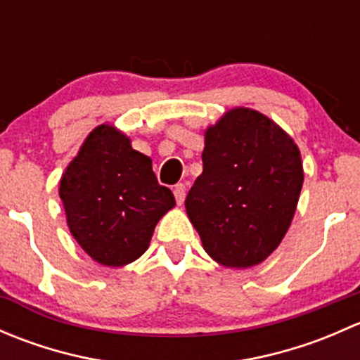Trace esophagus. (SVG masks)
<instances>
[{"label": "esophagus", "instance_id": "obj_1", "mask_svg": "<svg viewBox=\"0 0 360 360\" xmlns=\"http://www.w3.org/2000/svg\"><path fill=\"white\" fill-rule=\"evenodd\" d=\"M174 197H176V202L179 203H183L184 202V197H186V188H184V184H176V186H174Z\"/></svg>", "mask_w": 360, "mask_h": 360}]
</instances>
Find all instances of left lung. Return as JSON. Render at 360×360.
<instances>
[{"label": "left lung", "instance_id": "left-lung-1", "mask_svg": "<svg viewBox=\"0 0 360 360\" xmlns=\"http://www.w3.org/2000/svg\"><path fill=\"white\" fill-rule=\"evenodd\" d=\"M202 162L184 205L203 250L226 268L263 263L296 212L304 179L300 148L266 115L233 108L205 129Z\"/></svg>", "mask_w": 360, "mask_h": 360}]
</instances>
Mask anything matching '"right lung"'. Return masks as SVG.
<instances>
[{
    "label": "right lung",
    "mask_w": 360,
    "mask_h": 360,
    "mask_svg": "<svg viewBox=\"0 0 360 360\" xmlns=\"http://www.w3.org/2000/svg\"><path fill=\"white\" fill-rule=\"evenodd\" d=\"M68 228L78 245L104 266H125L150 248L155 226L174 205L160 186L151 158L122 130L96 127L59 183Z\"/></svg>",
    "instance_id": "right-lung-1"
}]
</instances>
